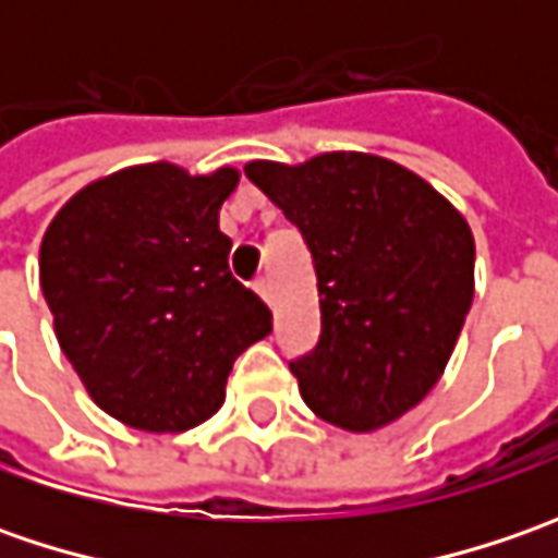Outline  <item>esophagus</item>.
I'll list each match as a JSON object with an SVG mask.
<instances>
[{
	"label": "esophagus",
	"mask_w": 558,
	"mask_h": 558,
	"mask_svg": "<svg viewBox=\"0 0 558 558\" xmlns=\"http://www.w3.org/2000/svg\"><path fill=\"white\" fill-rule=\"evenodd\" d=\"M254 289H257V294H260L264 301H272V286H269L267 276H260V279L254 282Z\"/></svg>",
	"instance_id": "obj_1"
}]
</instances>
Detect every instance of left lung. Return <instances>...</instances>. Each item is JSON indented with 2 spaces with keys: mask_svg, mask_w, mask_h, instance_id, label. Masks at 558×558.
<instances>
[{
  "mask_svg": "<svg viewBox=\"0 0 558 558\" xmlns=\"http://www.w3.org/2000/svg\"><path fill=\"white\" fill-rule=\"evenodd\" d=\"M245 177L311 247L319 341L289 363L304 403L348 432L413 410L472 307L475 242L460 210L407 167L360 151L251 161Z\"/></svg>",
  "mask_w": 558,
  "mask_h": 558,
  "instance_id": "left-lung-1",
  "label": "left lung"
}]
</instances>
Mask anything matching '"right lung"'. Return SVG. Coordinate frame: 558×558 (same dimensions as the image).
<instances>
[{
    "mask_svg": "<svg viewBox=\"0 0 558 558\" xmlns=\"http://www.w3.org/2000/svg\"><path fill=\"white\" fill-rule=\"evenodd\" d=\"M239 173L142 163L76 192L39 247V286L64 356L108 416L185 432L226 397L235 356L272 332L229 272L220 204Z\"/></svg>",
    "mask_w": 558,
    "mask_h": 558,
    "instance_id": "1",
    "label": "right lung"
}]
</instances>
